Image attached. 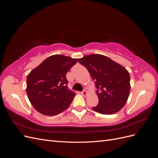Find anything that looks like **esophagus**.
<instances>
[{
  "mask_svg": "<svg viewBox=\"0 0 158 158\" xmlns=\"http://www.w3.org/2000/svg\"><path fill=\"white\" fill-rule=\"evenodd\" d=\"M81 93H82V94L84 95V96H86L87 95V92L85 90H83Z\"/></svg>",
  "mask_w": 158,
  "mask_h": 158,
  "instance_id": "1",
  "label": "esophagus"
}]
</instances>
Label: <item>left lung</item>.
<instances>
[{
    "mask_svg": "<svg viewBox=\"0 0 158 158\" xmlns=\"http://www.w3.org/2000/svg\"><path fill=\"white\" fill-rule=\"evenodd\" d=\"M95 80L99 103L92 109L111 114L120 111L126 104L131 90L130 74L125 67L109 57L93 54L79 59Z\"/></svg>",
    "mask_w": 158,
    "mask_h": 158,
    "instance_id": "obj_1",
    "label": "left lung"
}]
</instances>
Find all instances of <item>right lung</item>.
Masks as SVG:
<instances>
[{
	"mask_svg": "<svg viewBox=\"0 0 158 158\" xmlns=\"http://www.w3.org/2000/svg\"><path fill=\"white\" fill-rule=\"evenodd\" d=\"M77 61L64 55H52L27 75V95L38 112L56 115L70 106L75 93L68 88L66 74Z\"/></svg>",
	"mask_w": 158,
	"mask_h": 158,
	"instance_id": "obj_1",
	"label": "right lung"
}]
</instances>
